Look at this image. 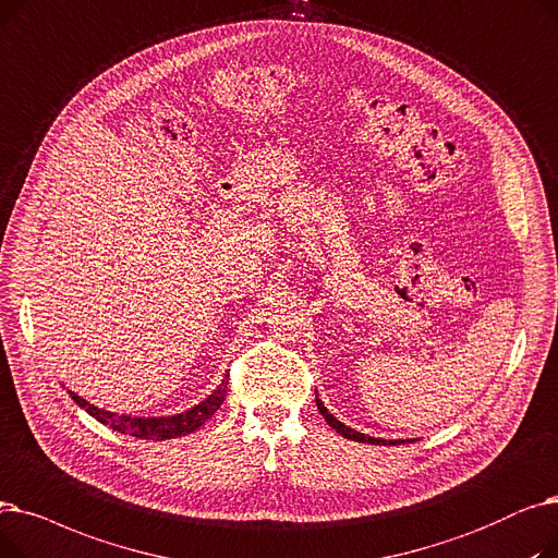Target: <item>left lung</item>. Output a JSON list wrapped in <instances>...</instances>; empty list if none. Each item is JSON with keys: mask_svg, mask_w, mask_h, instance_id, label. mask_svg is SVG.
Segmentation results:
<instances>
[{"mask_svg": "<svg viewBox=\"0 0 558 558\" xmlns=\"http://www.w3.org/2000/svg\"><path fill=\"white\" fill-rule=\"evenodd\" d=\"M315 402H317V411H320L323 415H325V420L329 422V427L331 429H336L340 436H344L348 440H356V442H369V445H386V442H390V445H400L402 440H384V438H373V436H365V434H359V432H354V429H350V427H344V424L340 422V420H336L329 411H327V407L317 400L315 397Z\"/></svg>", "mask_w": 558, "mask_h": 558, "instance_id": "8db88e82", "label": "left lung"}]
</instances>
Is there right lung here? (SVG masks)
Returning <instances> with one entry per match:
<instances>
[{"instance_id":"add662e5","label":"right lung","mask_w":558,"mask_h":558,"mask_svg":"<svg viewBox=\"0 0 558 558\" xmlns=\"http://www.w3.org/2000/svg\"><path fill=\"white\" fill-rule=\"evenodd\" d=\"M227 384H229V375L222 379L220 388L214 395H208L202 404H197L195 409L185 411V413H177V415H168V417L116 415L111 411H104V409H97V407L88 404L84 397L74 395L72 390H70V397L78 407L86 409L95 420H99L101 424H109L113 432L129 434V436H136V438H147V440H166V438H177V436L191 434V432L199 429L208 417H214L216 411L220 409V404L225 402Z\"/></svg>"}]
</instances>
